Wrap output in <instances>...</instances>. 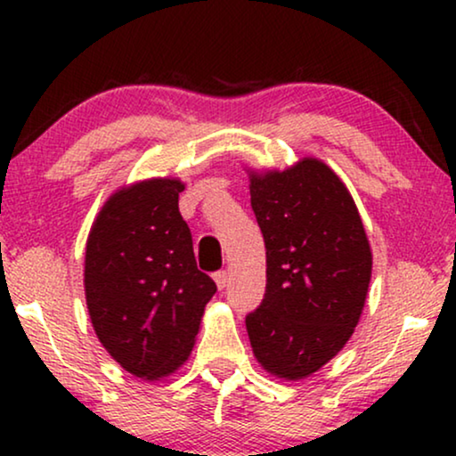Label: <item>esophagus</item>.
<instances>
[{
    "mask_svg": "<svg viewBox=\"0 0 456 456\" xmlns=\"http://www.w3.org/2000/svg\"><path fill=\"white\" fill-rule=\"evenodd\" d=\"M214 280H216V284H217V289H226V284H228V272L226 270H220V272H216L214 273Z\"/></svg>",
    "mask_w": 456,
    "mask_h": 456,
    "instance_id": "1",
    "label": "esophagus"
}]
</instances>
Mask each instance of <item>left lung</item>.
<instances>
[{"label":"left lung","mask_w":456,"mask_h":456,"mask_svg":"<svg viewBox=\"0 0 456 456\" xmlns=\"http://www.w3.org/2000/svg\"><path fill=\"white\" fill-rule=\"evenodd\" d=\"M265 242V295L247 315L261 367L303 379L336 357L354 332L371 280V248L345 183L315 158L289 170L248 174Z\"/></svg>","instance_id":"8db88e82"}]
</instances>
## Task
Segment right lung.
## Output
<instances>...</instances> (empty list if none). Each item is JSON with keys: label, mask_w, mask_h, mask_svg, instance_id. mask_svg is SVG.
<instances>
[{"label": "right lung", "mask_w": 456, "mask_h": 456, "mask_svg": "<svg viewBox=\"0 0 456 456\" xmlns=\"http://www.w3.org/2000/svg\"><path fill=\"white\" fill-rule=\"evenodd\" d=\"M184 184L151 178L116 191L86 240L85 295L95 334L142 379L170 376L189 359L217 286L197 267L178 211Z\"/></svg>", "instance_id": "1"}]
</instances>
